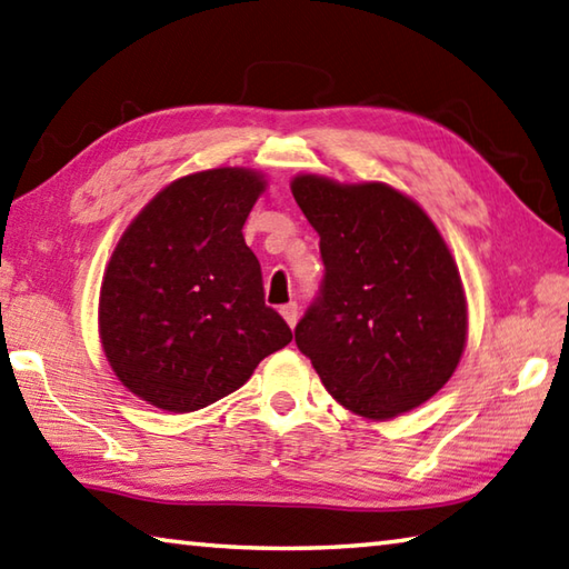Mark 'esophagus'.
Here are the masks:
<instances>
[{
    "instance_id": "1",
    "label": "esophagus",
    "mask_w": 569,
    "mask_h": 569,
    "mask_svg": "<svg viewBox=\"0 0 569 569\" xmlns=\"http://www.w3.org/2000/svg\"><path fill=\"white\" fill-rule=\"evenodd\" d=\"M280 315L284 317V321H287L289 327H295V325H297V305H295V302L282 305V307H280Z\"/></svg>"
}]
</instances>
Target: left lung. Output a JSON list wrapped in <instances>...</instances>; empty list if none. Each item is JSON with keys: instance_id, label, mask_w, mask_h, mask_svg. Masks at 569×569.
I'll return each mask as SVG.
<instances>
[{"instance_id": "1", "label": "left lung", "mask_w": 569, "mask_h": 569, "mask_svg": "<svg viewBox=\"0 0 569 569\" xmlns=\"http://www.w3.org/2000/svg\"><path fill=\"white\" fill-rule=\"evenodd\" d=\"M292 196L319 232L325 282L295 329L325 389L371 421L426 403L468 337L458 264L423 208L386 183L302 173Z\"/></svg>"}]
</instances>
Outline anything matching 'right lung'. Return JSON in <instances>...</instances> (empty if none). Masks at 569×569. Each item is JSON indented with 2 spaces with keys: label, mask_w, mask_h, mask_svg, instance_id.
Listing matches in <instances>:
<instances>
[{
  "label": "right lung",
  "mask_w": 569,
  "mask_h": 569,
  "mask_svg": "<svg viewBox=\"0 0 569 569\" xmlns=\"http://www.w3.org/2000/svg\"><path fill=\"white\" fill-rule=\"evenodd\" d=\"M264 188L250 168L183 176L116 244L99 297L101 345L118 381L156 409H206L292 341L264 305L260 262L242 238Z\"/></svg>",
  "instance_id": "right-lung-1"
}]
</instances>
